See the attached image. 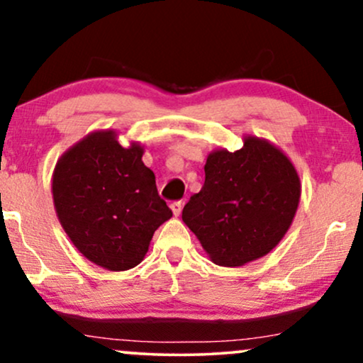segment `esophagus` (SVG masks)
<instances>
[{
	"instance_id": "34e87169",
	"label": "esophagus",
	"mask_w": 363,
	"mask_h": 363,
	"mask_svg": "<svg viewBox=\"0 0 363 363\" xmlns=\"http://www.w3.org/2000/svg\"><path fill=\"white\" fill-rule=\"evenodd\" d=\"M170 210H172V213L176 215V216L181 215V211H182V201H174L172 205H170Z\"/></svg>"
}]
</instances>
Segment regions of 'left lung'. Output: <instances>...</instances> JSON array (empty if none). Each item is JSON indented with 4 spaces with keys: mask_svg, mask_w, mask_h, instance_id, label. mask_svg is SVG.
Segmentation results:
<instances>
[{
    "mask_svg": "<svg viewBox=\"0 0 363 363\" xmlns=\"http://www.w3.org/2000/svg\"><path fill=\"white\" fill-rule=\"evenodd\" d=\"M298 201L301 179L290 158L269 141L245 136L240 150L208 155L205 184L187 201L182 222L215 264L235 268L277 247Z\"/></svg>",
    "mask_w": 363,
    "mask_h": 363,
    "instance_id": "obj_1",
    "label": "left lung"
}]
</instances>
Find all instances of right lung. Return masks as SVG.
Segmentation results:
<instances>
[{
  "label": "right lung",
  "instance_id": "right-lung-1",
  "mask_svg": "<svg viewBox=\"0 0 363 363\" xmlns=\"http://www.w3.org/2000/svg\"><path fill=\"white\" fill-rule=\"evenodd\" d=\"M141 157L143 147L124 148L107 129L86 135L54 167L52 199L62 228L86 259L109 272L140 264L157 228L172 216Z\"/></svg>",
  "mask_w": 363,
  "mask_h": 363
}]
</instances>
